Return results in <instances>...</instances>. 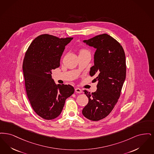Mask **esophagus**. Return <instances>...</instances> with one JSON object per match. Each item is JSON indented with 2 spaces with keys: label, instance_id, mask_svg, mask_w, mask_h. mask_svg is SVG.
I'll return each instance as SVG.
<instances>
[{
  "label": "esophagus",
  "instance_id": "1",
  "mask_svg": "<svg viewBox=\"0 0 154 154\" xmlns=\"http://www.w3.org/2000/svg\"><path fill=\"white\" fill-rule=\"evenodd\" d=\"M75 90L76 93H82V90L79 88H78V87L75 88Z\"/></svg>",
  "mask_w": 154,
  "mask_h": 154
}]
</instances>
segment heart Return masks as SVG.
<instances>
[{"instance_id":"heart-1","label":"heart","mask_w":154,"mask_h":154,"mask_svg":"<svg viewBox=\"0 0 154 154\" xmlns=\"http://www.w3.org/2000/svg\"><path fill=\"white\" fill-rule=\"evenodd\" d=\"M86 52H88V51H87V50H86V49H81L80 51V53H86Z\"/></svg>"}]
</instances>
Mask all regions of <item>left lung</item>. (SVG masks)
I'll use <instances>...</instances> for the list:
<instances>
[{
	"mask_svg": "<svg viewBox=\"0 0 154 154\" xmlns=\"http://www.w3.org/2000/svg\"><path fill=\"white\" fill-rule=\"evenodd\" d=\"M83 42L97 49L90 75H97L93 82H97V90L92 93L83 91L88 102L82 114L88 120L97 121L110 114L120 96L126 78L125 54L120 44L107 34Z\"/></svg>",
	"mask_w": 154,
	"mask_h": 154,
	"instance_id": "8db88e82",
	"label": "left lung"
}]
</instances>
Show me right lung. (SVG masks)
Returning <instances> with one entry per match:
<instances>
[{
	"instance_id": "add662e5",
	"label": "right lung",
	"mask_w": 154,
	"mask_h": 154,
	"mask_svg": "<svg viewBox=\"0 0 154 154\" xmlns=\"http://www.w3.org/2000/svg\"><path fill=\"white\" fill-rule=\"evenodd\" d=\"M72 39L42 34L32 41L25 55L22 68L28 99L34 111L47 120L57 117L66 99L74 94L72 86L56 85L51 75Z\"/></svg>"
}]
</instances>
